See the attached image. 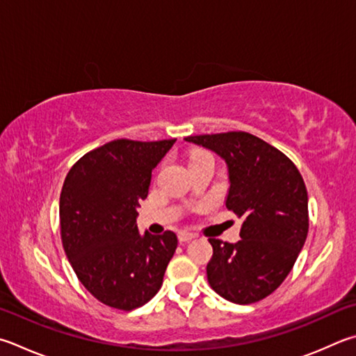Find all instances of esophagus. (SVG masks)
<instances>
[{
  "mask_svg": "<svg viewBox=\"0 0 356 356\" xmlns=\"http://www.w3.org/2000/svg\"><path fill=\"white\" fill-rule=\"evenodd\" d=\"M193 238H195V235L190 234V232H179V241L180 243H188L191 241Z\"/></svg>",
  "mask_w": 356,
  "mask_h": 356,
  "instance_id": "34e87169",
  "label": "esophagus"
}]
</instances>
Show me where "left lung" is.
<instances>
[{"label":"left lung","mask_w":356,"mask_h":356,"mask_svg":"<svg viewBox=\"0 0 356 356\" xmlns=\"http://www.w3.org/2000/svg\"><path fill=\"white\" fill-rule=\"evenodd\" d=\"M184 140L224 160L225 207L243 216L238 243L209 238L210 286L240 305L261 300L286 279L307 240L308 195L300 172L285 154L248 132Z\"/></svg>","instance_id":"left-lung-1"}]
</instances>
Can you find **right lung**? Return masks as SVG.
I'll use <instances>...</instances> for the list:
<instances>
[{
    "label": "right lung",
    "mask_w": 356,
    "mask_h": 356,
    "mask_svg": "<svg viewBox=\"0 0 356 356\" xmlns=\"http://www.w3.org/2000/svg\"><path fill=\"white\" fill-rule=\"evenodd\" d=\"M174 140H115L83 156L62 186V244L77 279L99 302L138 308L157 294L177 236L140 234L137 209Z\"/></svg>",
    "instance_id": "right-lung-1"
}]
</instances>
